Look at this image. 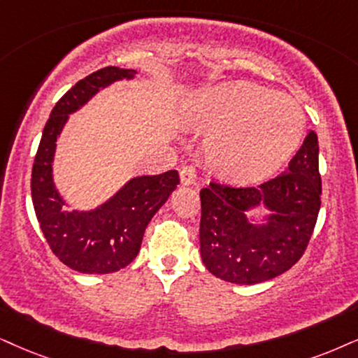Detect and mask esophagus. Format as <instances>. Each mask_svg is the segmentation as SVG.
I'll return each mask as SVG.
<instances>
[{"label": "esophagus", "instance_id": "obj_1", "mask_svg": "<svg viewBox=\"0 0 358 358\" xmlns=\"http://www.w3.org/2000/svg\"><path fill=\"white\" fill-rule=\"evenodd\" d=\"M180 182H182L185 187L194 185V182H196V170H194L192 165L183 166V169L180 170Z\"/></svg>", "mask_w": 358, "mask_h": 358}]
</instances>
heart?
I'll list each match as a JSON object with an SVG mask.
<instances>
[{
  "instance_id": "1",
  "label": "heart",
  "mask_w": 358,
  "mask_h": 358,
  "mask_svg": "<svg viewBox=\"0 0 358 358\" xmlns=\"http://www.w3.org/2000/svg\"><path fill=\"white\" fill-rule=\"evenodd\" d=\"M187 125L210 135L206 153L221 175L261 182L301 147L306 115L294 97L252 83H221L189 103Z\"/></svg>"
}]
</instances>
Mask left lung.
<instances>
[{
    "mask_svg": "<svg viewBox=\"0 0 358 358\" xmlns=\"http://www.w3.org/2000/svg\"><path fill=\"white\" fill-rule=\"evenodd\" d=\"M319 138L310 130L284 173L252 188L213 182L200 192V252L216 278L257 284L278 278L304 255L320 210ZM270 211L257 224L247 211Z\"/></svg>",
    "mask_w": 358,
    "mask_h": 358,
    "instance_id": "1",
    "label": "left lung"
}]
</instances>
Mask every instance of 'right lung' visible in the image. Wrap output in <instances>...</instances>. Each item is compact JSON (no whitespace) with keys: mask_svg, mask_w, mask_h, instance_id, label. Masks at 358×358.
Listing matches in <instances>:
<instances>
[{"mask_svg":"<svg viewBox=\"0 0 358 358\" xmlns=\"http://www.w3.org/2000/svg\"><path fill=\"white\" fill-rule=\"evenodd\" d=\"M135 74L134 69L108 66L67 90L49 115L34 158L31 196L36 218L59 261L83 274H108L129 266L138 255L147 224L180 183L176 170L134 176L114 196L87 211L66 210L67 203L54 183L56 142L69 115L101 89Z\"/></svg>","mask_w":358,"mask_h":358,"instance_id":"obj_1","label":"right lung"}]
</instances>
